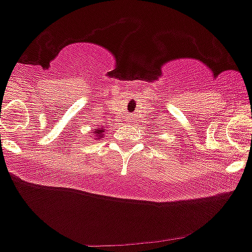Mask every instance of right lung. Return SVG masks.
<instances>
[{
  "mask_svg": "<svg viewBox=\"0 0 252 252\" xmlns=\"http://www.w3.org/2000/svg\"><path fill=\"white\" fill-rule=\"evenodd\" d=\"M104 128H105V126H104ZM104 128L95 129V130H94V136L96 137V139H101V137H104V131H105Z\"/></svg>",
  "mask_w": 252,
  "mask_h": 252,
  "instance_id": "right-lung-1",
  "label": "right lung"
}]
</instances>
